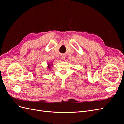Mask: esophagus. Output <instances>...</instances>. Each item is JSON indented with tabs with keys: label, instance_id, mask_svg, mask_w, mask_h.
<instances>
[{
	"label": "esophagus",
	"instance_id": "34e87169",
	"mask_svg": "<svg viewBox=\"0 0 124 124\" xmlns=\"http://www.w3.org/2000/svg\"><path fill=\"white\" fill-rule=\"evenodd\" d=\"M60 58L62 59V60H64L65 58V56L64 55H61V57H60Z\"/></svg>",
	"mask_w": 124,
	"mask_h": 124
}]
</instances>
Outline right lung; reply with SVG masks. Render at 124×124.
<instances>
[{"label": "right lung", "mask_w": 124, "mask_h": 124, "mask_svg": "<svg viewBox=\"0 0 124 124\" xmlns=\"http://www.w3.org/2000/svg\"><path fill=\"white\" fill-rule=\"evenodd\" d=\"M52 65H53V64H49V63H48V66H47V68H48V69H50V68H51V66H52Z\"/></svg>", "instance_id": "obj_1"}]
</instances>
